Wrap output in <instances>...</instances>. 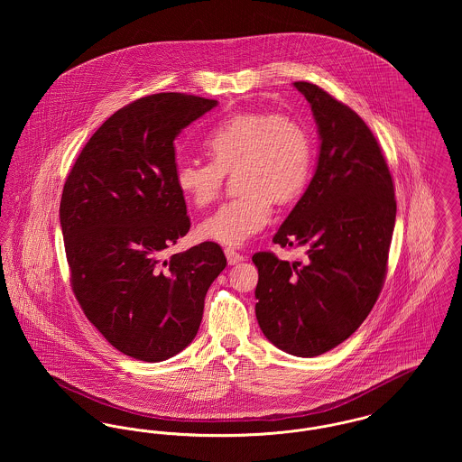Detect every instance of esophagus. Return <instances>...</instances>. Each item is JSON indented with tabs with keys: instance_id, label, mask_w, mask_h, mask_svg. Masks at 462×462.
Returning <instances> with one entry per match:
<instances>
[{
	"instance_id": "1",
	"label": "esophagus",
	"mask_w": 462,
	"mask_h": 462,
	"mask_svg": "<svg viewBox=\"0 0 462 462\" xmlns=\"http://www.w3.org/2000/svg\"><path fill=\"white\" fill-rule=\"evenodd\" d=\"M225 256H226V262H228V264H237L244 262V256H242L241 253H237V251L230 249V247H226V249H225Z\"/></svg>"
}]
</instances>
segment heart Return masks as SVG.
Returning a JSON list of instances; mask_svg holds the SVG:
<instances>
[{
	"instance_id": "1",
	"label": "heart",
	"mask_w": 462,
	"mask_h": 462,
	"mask_svg": "<svg viewBox=\"0 0 462 462\" xmlns=\"http://www.w3.org/2000/svg\"><path fill=\"white\" fill-rule=\"evenodd\" d=\"M211 161H180L178 192L198 208L218 198L225 175L237 173L239 198L199 223L198 236L223 245H242L270 220L272 200L287 204L301 196L311 175L307 128L286 114L244 110L220 121L204 140Z\"/></svg>"
}]
</instances>
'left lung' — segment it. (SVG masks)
Returning a JSON list of instances; mask_svg holds the SVG:
<instances>
[{
	"mask_svg": "<svg viewBox=\"0 0 462 462\" xmlns=\"http://www.w3.org/2000/svg\"><path fill=\"white\" fill-rule=\"evenodd\" d=\"M311 107L320 151L305 194L273 242L307 260L256 253V319L282 352L317 356L348 339L381 292L395 228L393 180L362 117L317 85L296 81Z\"/></svg>",
	"mask_w": 462,
	"mask_h": 462,
	"instance_id": "left-lung-1",
	"label": "left lung"
}]
</instances>
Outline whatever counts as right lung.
<instances>
[{"label": "right lung", "instance_id": "1", "mask_svg": "<svg viewBox=\"0 0 462 462\" xmlns=\"http://www.w3.org/2000/svg\"><path fill=\"white\" fill-rule=\"evenodd\" d=\"M217 100L155 93L114 112L67 176L60 200L70 286L89 322L132 358L162 362L198 334L226 266L217 242L162 260L190 228L175 138Z\"/></svg>", "mask_w": 462, "mask_h": 462}]
</instances>
